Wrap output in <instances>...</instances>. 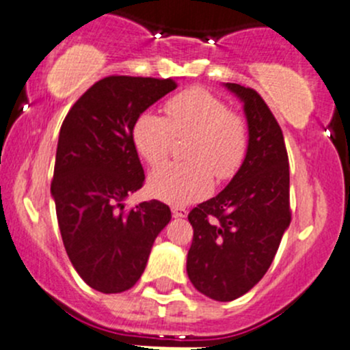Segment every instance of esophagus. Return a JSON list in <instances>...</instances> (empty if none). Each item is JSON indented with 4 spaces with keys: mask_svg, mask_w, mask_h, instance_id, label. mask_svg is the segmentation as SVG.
I'll list each match as a JSON object with an SVG mask.
<instances>
[{
    "mask_svg": "<svg viewBox=\"0 0 350 350\" xmlns=\"http://www.w3.org/2000/svg\"><path fill=\"white\" fill-rule=\"evenodd\" d=\"M171 211L174 218H185L186 215H188V210H186L185 206H172Z\"/></svg>",
    "mask_w": 350,
    "mask_h": 350,
    "instance_id": "esophagus-1",
    "label": "esophagus"
}]
</instances>
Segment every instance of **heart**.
Wrapping results in <instances>:
<instances>
[{"instance_id": "b5f03b06", "label": "heart", "mask_w": 350, "mask_h": 350, "mask_svg": "<svg viewBox=\"0 0 350 350\" xmlns=\"http://www.w3.org/2000/svg\"><path fill=\"white\" fill-rule=\"evenodd\" d=\"M164 115L144 111L132 126V142L140 157L157 165L167 157L174 137L189 135L186 162H169L149 176V191L171 204L201 200L217 179L234 178L247 152V126L224 100L204 88H189L164 103Z\"/></svg>"}]
</instances>
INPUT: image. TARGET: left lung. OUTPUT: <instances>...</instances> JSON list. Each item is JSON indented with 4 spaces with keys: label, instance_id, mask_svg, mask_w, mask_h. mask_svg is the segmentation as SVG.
<instances>
[{
    "label": "left lung",
    "instance_id": "obj_1",
    "mask_svg": "<svg viewBox=\"0 0 350 350\" xmlns=\"http://www.w3.org/2000/svg\"><path fill=\"white\" fill-rule=\"evenodd\" d=\"M243 103L249 144L227 188L188 215L193 242L186 271L193 286L217 301H232L269 269L291 221L284 137L260 94L225 83Z\"/></svg>",
    "mask_w": 350,
    "mask_h": 350
}]
</instances>
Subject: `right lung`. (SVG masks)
<instances>
[{"label": "right lung", "mask_w": 350, "mask_h": 350, "mask_svg": "<svg viewBox=\"0 0 350 350\" xmlns=\"http://www.w3.org/2000/svg\"><path fill=\"white\" fill-rule=\"evenodd\" d=\"M174 79L108 76L69 109L59 133L51 185L66 252L83 281L101 293L132 288L155 237L171 220L167 204L123 200L146 181L132 142L140 113L176 90Z\"/></svg>", "instance_id": "add662e5"}]
</instances>
